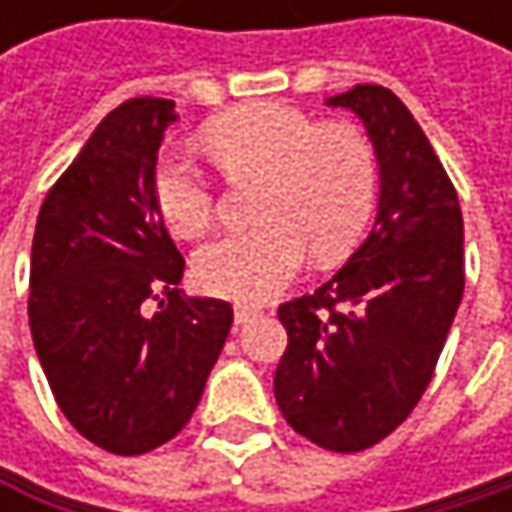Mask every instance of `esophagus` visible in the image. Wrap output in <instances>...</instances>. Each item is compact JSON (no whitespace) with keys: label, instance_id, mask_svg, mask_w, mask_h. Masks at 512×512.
<instances>
[{"label":"esophagus","instance_id":"obj_1","mask_svg":"<svg viewBox=\"0 0 512 512\" xmlns=\"http://www.w3.org/2000/svg\"><path fill=\"white\" fill-rule=\"evenodd\" d=\"M257 317H260V308H255V305H237V308H234L237 326H246V323H252Z\"/></svg>","mask_w":512,"mask_h":512}]
</instances>
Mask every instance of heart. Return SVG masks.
<instances>
[{"mask_svg":"<svg viewBox=\"0 0 512 512\" xmlns=\"http://www.w3.org/2000/svg\"><path fill=\"white\" fill-rule=\"evenodd\" d=\"M204 142L228 174H263V222L195 255V281L207 293L266 302L302 272L311 252L329 266L361 243L376 207L379 165L358 127L320 124L284 103H252L216 118ZM154 198L177 237L195 240L216 219L213 180L186 151L156 159Z\"/></svg>","mask_w":512,"mask_h":512,"instance_id":"obj_1","label":"heart"}]
</instances>
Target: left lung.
I'll list each match as a JSON object with an SVG mask.
<instances>
[{"instance_id":"left-lung-1","label":"left lung","mask_w":512,"mask_h":512,"mask_svg":"<svg viewBox=\"0 0 512 512\" xmlns=\"http://www.w3.org/2000/svg\"><path fill=\"white\" fill-rule=\"evenodd\" d=\"M326 106L364 124L379 204L353 257L278 308L287 350L275 400L299 436L353 454L394 433L433 379L465 287L462 213L430 139L394 91L356 85Z\"/></svg>"}]
</instances>
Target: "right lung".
I'll return each mask as SVG.
<instances>
[{"instance_id": "1", "label": "right lung", "mask_w": 512, "mask_h": 512, "mask_svg": "<svg viewBox=\"0 0 512 512\" xmlns=\"http://www.w3.org/2000/svg\"><path fill=\"white\" fill-rule=\"evenodd\" d=\"M174 121L159 97L112 109L44 198L32 240L29 326L52 397L88 442L121 457L186 427L234 323L228 302L177 290L186 260L154 198Z\"/></svg>"}]
</instances>
